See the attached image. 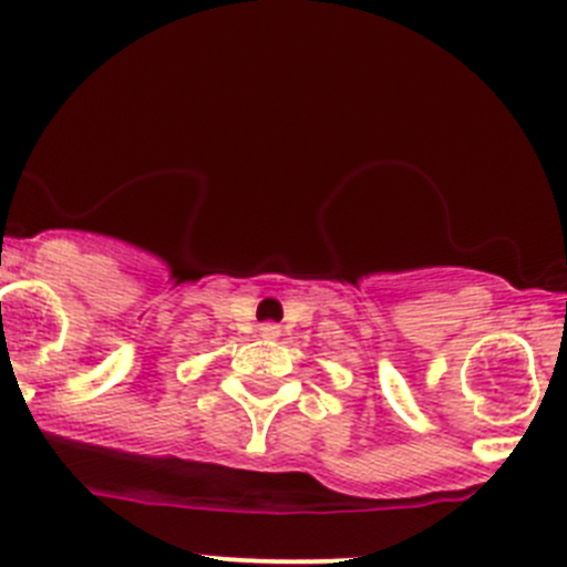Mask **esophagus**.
I'll list each match as a JSON object with an SVG mask.
<instances>
[{"label":"esophagus","instance_id":"esophagus-1","mask_svg":"<svg viewBox=\"0 0 567 567\" xmlns=\"http://www.w3.org/2000/svg\"><path fill=\"white\" fill-rule=\"evenodd\" d=\"M260 334L262 337H279V326L277 323H262Z\"/></svg>","mask_w":567,"mask_h":567}]
</instances>
